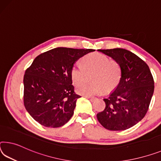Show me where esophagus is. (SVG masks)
Listing matches in <instances>:
<instances>
[{"instance_id": "esophagus-1", "label": "esophagus", "mask_w": 161, "mask_h": 161, "mask_svg": "<svg viewBox=\"0 0 161 161\" xmlns=\"http://www.w3.org/2000/svg\"><path fill=\"white\" fill-rule=\"evenodd\" d=\"M86 97L87 99H90V100L91 102H94V101H95V100H96V98H94V97Z\"/></svg>"}]
</instances>
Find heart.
<instances>
[{"mask_svg":"<svg viewBox=\"0 0 161 161\" xmlns=\"http://www.w3.org/2000/svg\"><path fill=\"white\" fill-rule=\"evenodd\" d=\"M82 66L75 64L71 69L70 76L75 86L80 85L85 79L86 73H92V84H85L76 89L78 94L85 97L99 95L104 90H114L120 81L122 71L119 63L110 60L100 53H92L82 58Z\"/></svg>","mask_w":161,"mask_h":161,"instance_id":"b5f03b06","label":"heart"}]
</instances>
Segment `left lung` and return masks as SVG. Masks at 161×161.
I'll return each mask as SVG.
<instances>
[{
    "label": "left lung",
    "mask_w": 161,
    "mask_h": 161,
    "mask_svg": "<svg viewBox=\"0 0 161 161\" xmlns=\"http://www.w3.org/2000/svg\"><path fill=\"white\" fill-rule=\"evenodd\" d=\"M119 63L120 81L108 97L105 108L97 114L98 121L109 130H125L146 114L154 92V80L143 60L124 48L98 49Z\"/></svg>",
    "instance_id": "1"
}]
</instances>
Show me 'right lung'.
<instances>
[{"mask_svg": "<svg viewBox=\"0 0 161 161\" xmlns=\"http://www.w3.org/2000/svg\"><path fill=\"white\" fill-rule=\"evenodd\" d=\"M94 51L58 47L35 58L24 75V103L36 121L59 127L69 120L80 97L75 92L71 69L79 58Z\"/></svg>", "mask_w": 161, "mask_h": 161, "instance_id": "1", "label": "right lung"}]
</instances>
